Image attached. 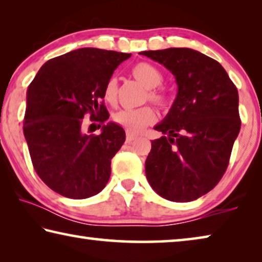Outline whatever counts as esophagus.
Instances as JSON below:
<instances>
[{
	"label": "esophagus",
	"instance_id": "1",
	"mask_svg": "<svg viewBox=\"0 0 262 262\" xmlns=\"http://www.w3.org/2000/svg\"><path fill=\"white\" fill-rule=\"evenodd\" d=\"M137 137H139V136L135 135V134H132V133H127L126 140H127V142H132V141H135Z\"/></svg>",
	"mask_w": 262,
	"mask_h": 262
}]
</instances>
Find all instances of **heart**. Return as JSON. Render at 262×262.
Instances as JSON below:
<instances>
[{
	"mask_svg": "<svg viewBox=\"0 0 262 262\" xmlns=\"http://www.w3.org/2000/svg\"><path fill=\"white\" fill-rule=\"evenodd\" d=\"M132 75L137 82L148 89L147 96L148 99L154 101L157 105L166 104V96L157 90L163 82V76L159 70L148 62H140L135 64L132 69ZM118 95V83L114 77L110 78L105 85L104 99L107 103L112 104L117 99ZM156 119V113L150 106H143V107L135 110H120L113 114V121L117 125L126 128L129 132H140L145 126L152 123Z\"/></svg>",
	"mask_w": 262,
	"mask_h": 262,
	"instance_id": "obj_1",
	"label": "heart"
}]
</instances>
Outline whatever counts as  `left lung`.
I'll return each instance as SVG.
<instances>
[{
    "label": "left lung",
    "instance_id": "left-lung-1",
    "mask_svg": "<svg viewBox=\"0 0 262 262\" xmlns=\"http://www.w3.org/2000/svg\"><path fill=\"white\" fill-rule=\"evenodd\" d=\"M141 55L170 70L177 97L154 129L145 176L158 195L189 202L219 184L229 165L241 130L238 91L225 69L211 57L190 48L144 51Z\"/></svg>",
    "mask_w": 262,
    "mask_h": 262
}]
</instances>
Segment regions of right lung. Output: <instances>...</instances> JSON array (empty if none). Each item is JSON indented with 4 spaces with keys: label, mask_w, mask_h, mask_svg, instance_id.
Here are the masks:
<instances>
[{
    "label": "right lung",
    "mask_w": 262,
    "mask_h": 262,
    "mask_svg": "<svg viewBox=\"0 0 262 262\" xmlns=\"http://www.w3.org/2000/svg\"><path fill=\"white\" fill-rule=\"evenodd\" d=\"M130 55L79 48L48 60L29 85L23 130L30 156L37 174L60 195L88 199L107 184L111 159L126 134L115 122L105 123L110 114L101 100L114 70ZM86 114L101 122L99 136L83 133Z\"/></svg>",
    "instance_id": "right-lung-1"
}]
</instances>
